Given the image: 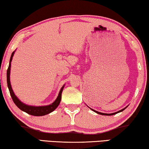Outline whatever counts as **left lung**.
<instances>
[{
    "label": "left lung",
    "mask_w": 149,
    "mask_h": 149,
    "mask_svg": "<svg viewBox=\"0 0 149 149\" xmlns=\"http://www.w3.org/2000/svg\"><path fill=\"white\" fill-rule=\"evenodd\" d=\"M126 107H125V108L121 109V110L118 111H117V112H115V113H101V112H99V111H95V110H94V109H92V110L93 111L96 112L97 113H98V114H101V115H104V116H111V115H114V114H116V113H119V112H120V111H122L123 110H124V109H126Z\"/></svg>",
    "instance_id": "8db88e82"
}]
</instances>
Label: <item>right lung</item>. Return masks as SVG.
<instances>
[{"instance_id": "add662e5", "label": "right lung", "mask_w": 149, "mask_h": 149, "mask_svg": "<svg viewBox=\"0 0 149 149\" xmlns=\"http://www.w3.org/2000/svg\"><path fill=\"white\" fill-rule=\"evenodd\" d=\"M13 54H14V52L12 53L11 56H10V58L9 65H8L7 72H6V80H7V85L8 87V90H9L10 96H11L12 100L15 103V104L17 106L21 109V110L26 112V113H27L28 114H30V115H32V116H42L46 115V114H48L49 113H51L52 111H53L58 106L60 101H61L62 92V90H63L64 86L62 87V89H60L58 96L56 100H55V101L53 103H52L51 105H47V106L35 107V106H30V105H27L24 104V103H23L21 101H19V99L17 98L15 96V95L14 94V93L12 90L11 85H10V62H11L13 56Z\"/></svg>"}]
</instances>
